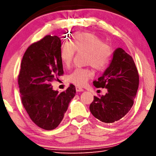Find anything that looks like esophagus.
I'll return each mask as SVG.
<instances>
[{
	"instance_id": "34e87169",
	"label": "esophagus",
	"mask_w": 156,
	"mask_h": 156,
	"mask_svg": "<svg viewBox=\"0 0 156 156\" xmlns=\"http://www.w3.org/2000/svg\"><path fill=\"white\" fill-rule=\"evenodd\" d=\"M76 90L77 92H80V91H83L84 89L83 88H81V87H76Z\"/></svg>"
}]
</instances>
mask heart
<instances>
[{
  "label": "heart",
  "mask_w": 156,
  "mask_h": 156,
  "mask_svg": "<svg viewBox=\"0 0 156 156\" xmlns=\"http://www.w3.org/2000/svg\"><path fill=\"white\" fill-rule=\"evenodd\" d=\"M75 51L85 53V63L91 65L98 71L103 70L109 65L112 56V48L109 44L102 43L95 34L88 32L76 33L72 36L70 43H65L60 49L62 62L67 67L70 66ZM94 76L89 68H76L69 75L68 80L76 86L82 87Z\"/></svg>",
  "instance_id": "b5f03b06"
}]
</instances>
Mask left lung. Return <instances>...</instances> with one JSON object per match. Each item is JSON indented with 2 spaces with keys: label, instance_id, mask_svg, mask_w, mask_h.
Returning <instances> with one entry per match:
<instances>
[{
  "label": "left lung",
  "instance_id": "left-lung-1",
  "mask_svg": "<svg viewBox=\"0 0 156 156\" xmlns=\"http://www.w3.org/2000/svg\"><path fill=\"white\" fill-rule=\"evenodd\" d=\"M93 83L97 88H106L107 93L94 96L89 106L92 115L105 123L120 120L133 106L138 89L139 75L133 58L118 47L109 67Z\"/></svg>",
  "mask_w": 156,
  "mask_h": 156
}]
</instances>
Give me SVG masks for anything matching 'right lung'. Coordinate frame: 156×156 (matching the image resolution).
<instances>
[{"label":"right lung","instance_id":"1","mask_svg":"<svg viewBox=\"0 0 156 156\" xmlns=\"http://www.w3.org/2000/svg\"><path fill=\"white\" fill-rule=\"evenodd\" d=\"M61 41L57 36H44L26 50L18 76L21 100L31 120L45 130L56 129L63 119L76 87L65 91L53 89L51 82L63 74L60 57Z\"/></svg>","mask_w":156,"mask_h":156}]
</instances>
